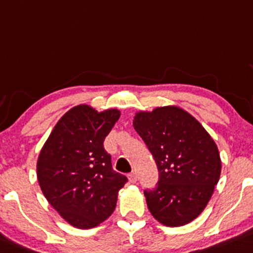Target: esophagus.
<instances>
[{"mask_svg": "<svg viewBox=\"0 0 253 253\" xmlns=\"http://www.w3.org/2000/svg\"><path fill=\"white\" fill-rule=\"evenodd\" d=\"M127 178H129L130 183H136V181H137V174H136V172L129 173V175H127Z\"/></svg>", "mask_w": 253, "mask_h": 253, "instance_id": "esophagus-1", "label": "esophagus"}]
</instances>
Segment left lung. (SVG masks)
Segmentation results:
<instances>
[{"mask_svg":"<svg viewBox=\"0 0 253 253\" xmlns=\"http://www.w3.org/2000/svg\"><path fill=\"white\" fill-rule=\"evenodd\" d=\"M132 124L159 171L157 186L144 190L149 211L165 226L191 222L206 208L220 178L214 140L197 119L177 106L137 112Z\"/></svg>","mask_w":253,"mask_h":253,"instance_id":"obj_1","label":"left lung"}]
</instances>
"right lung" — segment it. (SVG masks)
Wrapping results in <instances>:
<instances>
[{
    "mask_svg": "<svg viewBox=\"0 0 253 253\" xmlns=\"http://www.w3.org/2000/svg\"><path fill=\"white\" fill-rule=\"evenodd\" d=\"M116 109L73 107L57 122L37 163L39 185L49 203L76 228H92L112 214L127 178L112 169L104 140L118 121Z\"/></svg>",
    "mask_w": 253,
    "mask_h": 253,
    "instance_id": "right-lung-1",
    "label": "right lung"
}]
</instances>
